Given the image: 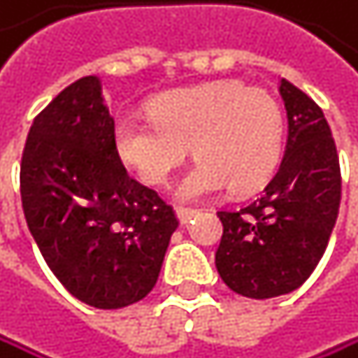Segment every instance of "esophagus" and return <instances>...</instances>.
Returning <instances> with one entry per match:
<instances>
[{
	"label": "esophagus",
	"mask_w": 358,
	"mask_h": 358,
	"mask_svg": "<svg viewBox=\"0 0 358 358\" xmlns=\"http://www.w3.org/2000/svg\"><path fill=\"white\" fill-rule=\"evenodd\" d=\"M199 215V209H187V207H177V217L181 224H187L192 217Z\"/></svg>",
	"instance_id": "esophagus-1"
}]
</instances>
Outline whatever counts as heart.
<instances>
[{
  "label": "heart",
  "instance_id": "1",
  "mask_svg": "<svg viewBox=\"0 0 358 358\" xmlns=\"http://www.w3.org/2000/svg\"><path fill=\"white\" fill-rule=\"evenodd\" d=\"M149 115L117 121V153L145 183L166 185L194 145L201 159L177 187L181 201H199L228 185L258 189L280 166L284 115L264 89L239 80L177 89L151 100Z\"/></svg>",
  "mask_w": 358,
  "mask_h": 358
}]
</instances>
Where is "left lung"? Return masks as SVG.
<instances>
[{
  "label": "left lung",
  "instance_id": "left-lung-1",
  "mask_svg": "<svg viewBox=\"0 0 358 358\" xmlns=\"http://www.w3.org/2000/svg\"><path fill=\"white\" fill-rule=\"evenodd\" d=\"M280 94L288 143L278 173L254 203L217 211L224 226L217 273L230 290L250 299L288 294L312 275L342 199L339 157L320 106L286 78Z\"/></svg>",
  "mask_w": 358,
  "mask_h": 358
}]
</instances>
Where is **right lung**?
Segmentation results:
<instances>
[{
  "instance_id": "1",
  "label": "right lung",
  "mask_w": 358,
  "mask_h": 358,
  "mask_svg": "<svg viewBox=\"0 0 358 358\" xmlns=\"http://www.w3.org/2000/svg\"><path fill=\"white\" fill-rule=\"evenodd\" d=\"M21 201L34 241L70 294L100 310L145 299L179 220L155 189L132 179L115 147L100 80L83 76L29 130Z\"/></svg>"
}]
</instances>
